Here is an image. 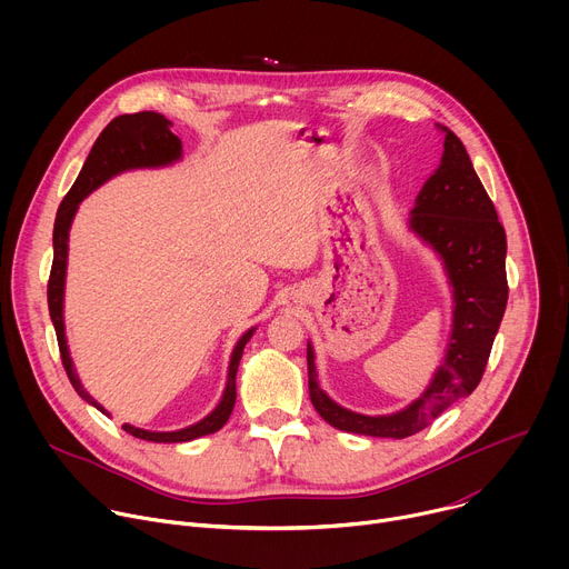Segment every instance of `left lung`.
I'll return each mask as SVG.
<instances>
[{
    "mask_svg": "<svg viewBox=\"0 0 569 569\" xmlns=\"http://www.w3.org/2000/svg\"><path fill=\"white\" fill-rule=\"evenodd\" d=\"M443 152L410 211V231L441 259L452 288V323L443 362L426 391L391 415H360L342 408L319 387L315 351L308 342V391L317 415L329 426L380 439H405L428 428L452 402L472 393L489 362L505 317L507 233L481 187L461 139L446 126Z\"/></svg>",
    "mask_w": 569,
    "mask_h": 569,
    "instance_id": "1",
    "label": "left lung"
}]
</instances>
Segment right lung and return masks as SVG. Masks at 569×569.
<instances>
[{
    "mask_svg": "<svg viewBox=\"0 0 569 569\" xmlns=\"http://www.w3.org/2000/svg\"><path fill=\"white\" fill-rule=\"evenodd\" d=\"M171 121L164 114L157 112H137V114H121L112 119L106 130L99 134L94 141L83 169H80L73 187L64 196V200L58 207L56 222H53V266L49 274V286H47V301H49V315L56 329L58 347H60V358L64 365V371L69 376L71 387L76 393L88 400L90 405L103 415L110 417V412L103 408L99 400H94L88 389L80 382L73 360L69 356L67 338H64V279H67V252H69V229L73 222V216L78 211V204L83 202L92 191H97L101 184H106L110 178L134 171V169H161V167H171L176 161L182 159V141L171 132ZM257 327L246 331L236 342L231 358H229V369H227V385L222 391L220 402L213 408L211 415H207L202 421L173 430V432H152L143 428H134L130 423H123V430L137 439L143 441H154V443H187L204 435L218 432L227 421L233 410L236 402V371L238 362L242 358V349L250 342L254 336Z\"/></svg>",
    "mask_w": 569,
    "mask_h": 569,
    "instance_id": "add662e5",
    "label": "right lung"
}]
</instances>
